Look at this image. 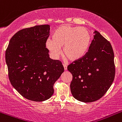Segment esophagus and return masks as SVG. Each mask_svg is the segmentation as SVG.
I'll list each match as a JSON object with an SVG mask.
<instances>
[{
  "label": "esophagus",
  "instance_id": "34e87169",
  "mask_svg": "<svg viewBox=\"0 0 122 122\" xmlns=\"http://www.w3.org/2000/svg\"><path fill=\"white\" fill-rule=\"evenodd\" d=\"M63 66H64V69H65V70L66 71V69H67V66H66V64H63Z\"/></svg>",
  "mask_w": 122,
  "mask_h": 122
}]
</instances>
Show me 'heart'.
Returning a JSON list of instances; mask_svg holds the SVG:
<instances>
[{
    "instance_id": "obj_1",
    "label": "heart",
    "mask_w": 122,
    "mask_h": 122,
    "mask_svg": "<svg viewBox=\"0 0 122 122\" xmlns=\"http://www.w3.org/2000/svg\"><path fill=\"white\" fill-rule=\"evenodd\" d=\"M53 40L48 39L46 45L51 54L57 58L63 47L64 55L70 61H77L84 57L89 50L92 36L84 27L63 25L55 29Z\"/></svg>"
}]
</instances>
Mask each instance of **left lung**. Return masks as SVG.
Returning <instances> with one entry per match:
<instances>
[{"mask_svg":"<svg viewBox=\"0 0 122 122\" xmlns=\"http://www.w3.org/2000/svg\"><path fill=\"white\" fill-rule=\"evenodd\" d=\"M94 33L87 54L67 67L72 75L70 85L72 96L83 102L101 98L109 89L115 75L114 53L110 42L97 30Z\"/></svg>","mask_w":122,"mask_h":122,"instance_id":"left-lung-1","label":"left lung"}]
</instances>
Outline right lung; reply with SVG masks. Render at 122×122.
<instances>
[{
	"label": "right lung",
	"instance_id": "right-lung-1",
	"mask_svg": "<svg viewBox=\"0 0 122 122\" xmlns=\"http://www.w3.org/2000/svg\"><path fill=\"white\" fill-rule=\"evenodd\" d=\"M50 29L49 25L21 29L11 37L6 51L10 83L30 101L50 98L54 83L64 71L61 61L51 59L46 47Z\"/></svg>",
	"mask_w": 122,
	"mask_h": 122
}]
</instances>
